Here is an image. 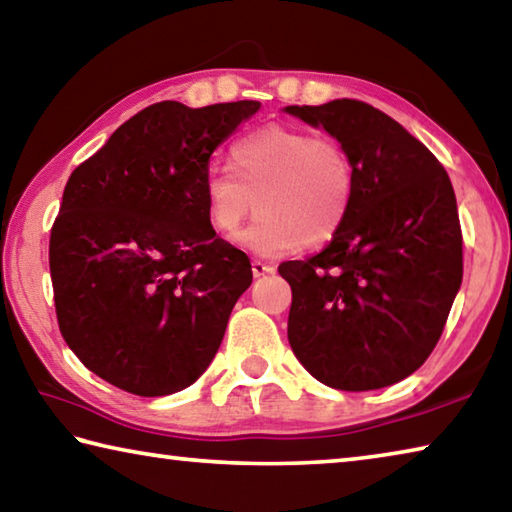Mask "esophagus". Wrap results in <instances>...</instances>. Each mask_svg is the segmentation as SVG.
Returning <instances> with one entry per match:
<instances>
[{
  "instance_id": "obj_1",
  "label": "esophagus",
  "mask_w": 512,
  "mask_h": 512,
  "mask_svg": "<svg viewBox=\"0 0 512 512\" xmlns=\"http://www.w3.org/2000/svg\"><path fill=\"white\" fill-rule=\"evenodd\" d=\"M268 273H275V264L259 262V259H255V262H253V275L255 277H262V275H268Z\"/></svg>"
}]
</instances>
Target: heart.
<instances>
[{
	"instance_id": "b5f03b06",
	"label": "heart",
	"mask_w": 512,
	"mask_h": 512,
	"mask_svg": "<svg viewBox=\"0 0 512 512\" xmlns=\"http://www.w3.org/2000/svg\"><path fill=\"white\" fill-rule=\"evenodd\" d=\"M228 169L205 176L203 201L212 228L239 246L277 259L323 246L341 230L354 201V169L343 146L300 128L268 124L232 144Z\"/></svg>"
}]
</instances>
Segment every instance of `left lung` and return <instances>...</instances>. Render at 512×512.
I'll return each mask as SVG.
<instances>
[{"label":"left lung","mask_w":512,"mask_h":512,"mask_svg":"<svg viewBox=\"0 0 512 512\" xmlns=\"http://www.w3.org/2000/svg\"><path fill=\"white\" fill-rule=\"evenodd\" d=\"M284 112L332 135L354 169L350 214L329 246L277 268L293 293L291 350L339 391L397 384L436 348L461 289L454 187L427 146L368 103Z\"/></svg>","instance_id":"left-lung-1"}]
</instances>
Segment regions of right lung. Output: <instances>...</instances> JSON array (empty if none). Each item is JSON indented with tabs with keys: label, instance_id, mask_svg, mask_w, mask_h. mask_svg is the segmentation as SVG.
<instances>
[{
	"label": "right lung",
	"instance_id": "add662e5",
	"mask_svg": "<svg viewBox=\"0 0 512 512\" xmlns=\"http://www.w3.org/2000/svg\"><path fill=\"white\" fill-rule=\"evenodd\" d=\"M259 101H162L121 124L69 176L51 228L58 327L94 375L142 397L192 386L253 282L203 201L210 155Z\"/></svg>",
	"mask_w": 512,
	"mask_h": 512
}]
</instances>
